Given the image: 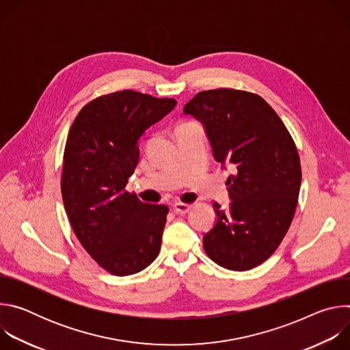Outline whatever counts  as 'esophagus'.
Masks as SVG:
<instances>
[{
    "instance_id": "esophagus-1",
    "label": "esophagus",
    "mask_w": 350,
    "mask_h": 350,
    "mask_svg": "<svg viewBox=\"0 0 350 350\" xmlns=\"http://www.w3.org/2000/svg\"><path fill=\"white\" fill-rule=\"evenodd\" d=\"M191 205H188V204H183V202H176L174 205H173V211L176 212V213H178V215H184V213H188L189 211H191Z\"/></svg>"
}]
</instances>
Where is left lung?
<instances>
[{
  "instance_id": "1",
  "label": "left lung",
  "mask_w": 350,
  "mask_h": 350,
  "mask_svg": "<svg viewBox=\"0 0 350 350\" xmlns=\"http://www.w3.org/2000/svg\"><path fill=\"white\" fill-rule=\"evenodd\" d=\"M184 113L201 122L216 162L231 166L230 209L217 202L215 227L204 235L219 266L251 270L285 237L297 205L302 170L295 142L274 109L256 94L217 88L198 92Z\"/></svg>"
}]
</instances>
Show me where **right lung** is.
Here are the masks:
<instances>
[{
	"label": "right lung",
	"instance_id": "add662e5",
	"mask_svg": "<svg viewBox=\"0 0 350 350\" xmlns=\"http://www.w3.org/2000/svg\"><path fill=\"white\" fill-rule=\"evenodd\" d=\"M176 105L173 98L123 90L88 103L70 127L61 180L65 211L83 247L111 274H135L161 251L169 208L141 202L124 188L139 159V138Z\"/></svg>",
	"mask_w": 350,
	"mask_h": 350
}]
</instances>
